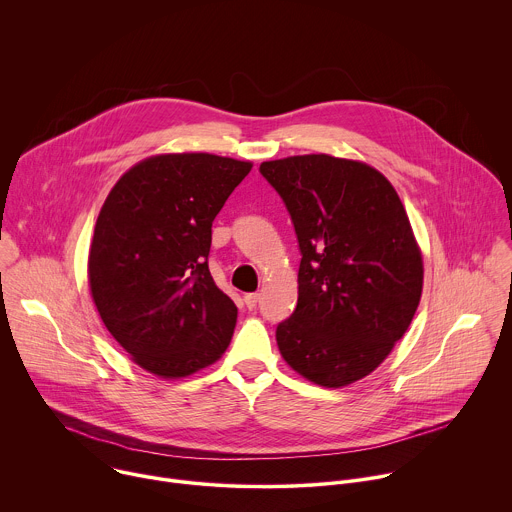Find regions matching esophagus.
I'll list each match as a JSON object with an SVG mask.
<instances>
[{
    "instance_id": "obj_1",
    "label": "esophagus",
    "mask_w": 512,
    "mask_h": 512,
    "mask_svg": "<svg viewBox=\"0 0 512 512\" xmlns=\"http://www.w3.org/2000/svg\"><path fill=\"white\" fill-rule=\"evenodd\" d=\"M258 300H260V294H256V292H250V294H246V296H244V304H246L250 310H254V308H256Z\"/></svg>"
}]
</instances>
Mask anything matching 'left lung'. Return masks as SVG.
Returning <instances> with one entry per match:
<instances>
[{"label":"left lung","instance_id":"1","mask_svg":"<svg viewBox=\"0 0 512 512\" xmlns=\"http://www.w3.org/2000/svg\"><path fill=\"white\" fill-rule=\"evenodd\" d=\"M292 218L298 304L276 328L284 360L340 388L370 374L404 336L422 294V254L392 184L328 154L260 164Z\"/></svg>","mask_w":512,"mask_h":512}]
</instances>
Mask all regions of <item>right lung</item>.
<instances>
[{
	"label": "right lung",
	"instance_id": "add662e5",
	"mask_svg": "<svg viewBox=\"0 0 512 512\" xmlns=\"http://www.w3.org/2000/svg\"><path fill=\"white\" fill-rule=\"evenodd\" d=\"M250 162L162 154L130 168L108 194L88 258L102 322L144 370L182 378L228 348L238 308L216 286L212 222Z\"/></svg>",
	"mask_w": 512,
	"mask_h": 512
}]
</instances>
